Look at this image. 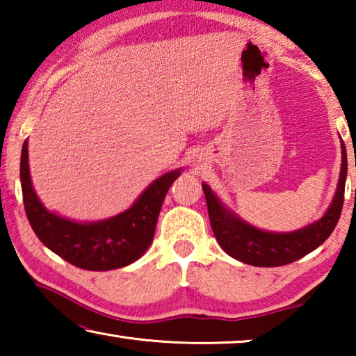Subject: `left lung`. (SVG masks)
I'll use <instances>...</instances> for the list:
<instances>
[{
	"label": "left lung",
	"instance_id": "1",
	"mask_svg": "<svg viewBox=\"0 0 356 356\" xmlns=\"http://www.w3.org/2000/svg\"><path fill=\"white\" fill-rule=\"evenodd\" d=\"M342 163L333 202L321 220L293 232H267L234 215L207 184H202L209 218L216 242L229 256L254 267H280L298 261L327 240L339 221L347 177L346 144L341 141Z\"/></svg>",
	"mask_w": 356,
	"mask_h": 356
}]
</instances>
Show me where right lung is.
<instances>
[{"label": "right lung", "mask_w": 356, "mask_h": 356, "mask_svg": "<svg viewBox=\"0 0 356 356\" xmlns=\"http://www.w3.org/2000/svg\"><path fill=\"white\" fill-rule=\"evenodd\" d=\"M180 170L150 184L134 206L113 218L76 222L50 212L33 188L28 165V141L23 143L20 179L29 225L48 250L78 268L106 272L140 259L154 238L161 204Z\"/></svg>", "instance_id": "obj_1"}]
</instances>
